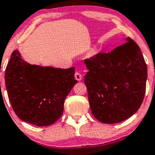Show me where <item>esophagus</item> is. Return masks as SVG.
Here are the masks:
<instances>
[{
  "label": "esophagus",
  "mask_w": 155,
  "mask_h": 155,
  "mask_svg": "<svg viewBox=\"0 0 155 155\" xmlns=\"http://www.w3.org/2000/svg\"><path fill=\"white\" fill-rule=\"evenodd\" d=\"M75 79L77 81H81V79H82V76H81L80 73L76 72V74H75Z\"/></svg>",
  "instance_id": "esophagus-1"
}]
</instances>
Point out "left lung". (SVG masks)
<instances>
[{
    "label": "left lung",
    "mask_w": 155,
    "mask_h": 155,
    "mask_svg": "<svg viewBox=\"0 0 155 155\" xmlns=\"http://www.w3.org/2000/svg\"><path fill=\"white\" fill-rule=\"evenodd\" d=\"M127 42L109 53L84 59V83L93 115L104 124L130 118L140 108L146 93L147 66L137 43Z\"/></svg>",
    "instance_id": "1"
}]
</instances>
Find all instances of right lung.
<instances>
[{
    "label": "right lung",
    "mask_w": 155,
    "mask_h": 155,
    "mask_svg": "<svg viewBox=\"0 0 155 155\" xmlns=\"http://www.w3.org/2000/svg\"><path fill=\"white\" fill-rule=\"evenodd\" d=\"M74 67L68 69L30 64L18 51L12 54L5 73L8 97L17 116L37 127L55 123L75 84Z\"/></svg>",
    "instance_id": "add662e5"
}]
</instances>
